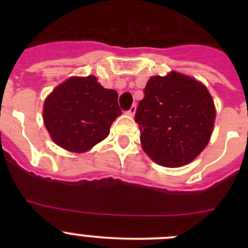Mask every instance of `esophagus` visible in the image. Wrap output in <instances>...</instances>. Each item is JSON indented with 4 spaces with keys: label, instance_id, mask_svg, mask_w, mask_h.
Here are the masks:
<instances>
[{
    "label": "esophagus",
    "instance_id": "1",
    "mask_svg": "<svg viewBox=\"0 0 248 248\" xmlns=\"http://www.w3.org/2000/svg\"><path fill=\"white\" fill-rule=\"evenodd\" d=\"M135 111H137V107H135V105H133V107H130V109L126 111V114H128V115H130V117H134Z\"/></svg>",
    "mask_w": 248,
    "mask_h": 248
}]
</instances>
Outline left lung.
Masks as SVG:
<instances>
[{
    "label": "left lung",
    "mask_w": 248,
    "mask_h": 248,
    "mask_svg": "<svg viewBox=\"0 0 248 248\" xmlns=\"http://www.w3.org/2000/svg\"><path fill=\"white\" fill-rule=\"evenodd\" d=\"M215 104L202 83L177 72L154 76L146 83L135 122L144 151L159 165L191 163L209 144Z\"/></svg>",
    "instance_id": "1"
}]
</instances>
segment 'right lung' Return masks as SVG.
<instances>
[{"label": "right lung", "mask_w": 248, "mask_h": 248, "mask_svg": "<svg viewBox=\"0 0 248 248\" xmlns=\"http://www.w3.org/2000/svg\"><path fill=\"white\" fill-rule=\"evenodd\" d=\"M122 114L118 93L105 89L94 76L71 77L46 98L43 122L54 143L84 153L109 135Z\"/></svg>", "instance_id": "obj_1"}]
</instances>
